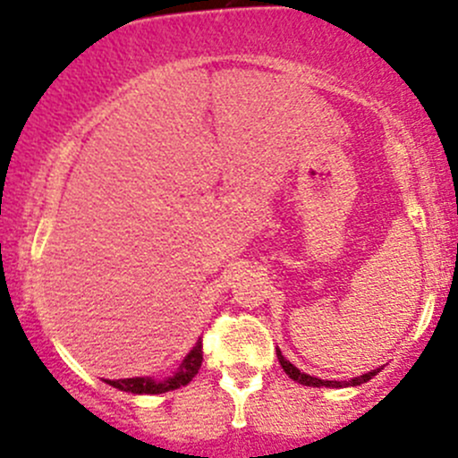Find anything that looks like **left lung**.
Wrapping results in <instances>:
<instances>
[{"label": "left lung", "instance_id": "8db88e82", "mask_svg": "<svg viewBox=\"0 0 458 458\" xmlns=\"http://www.w3.org/2000/svg\"><path fill=\"white\" fill-rule=\"evenodd\" d=\"M276 357H279V363L281 368H284V372L288 374L290 378H294L297 383H301V386H310V387H344V386H361V383L370 381V378L377 374L378 370H372L368 374H361V377H354L350 378V381H323V378H317V377H310V374H303L299 368H294L293 363L288 361V359L281 354V350H276Z\"/></svg>", "mask_w": 458, "mask_h": 458}]
</instances>
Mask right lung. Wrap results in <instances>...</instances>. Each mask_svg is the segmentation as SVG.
I'll use <instances>...</instances> for the list:
<instances>
[{"label": "right lung", "mask_w": 458, "mask_h": 458, "mask_svg": "<svg viewBox=\"0 0 458 458\" xmlns=\"http://www.w3.org/2000/svg\"><path fill=\"white\" fill-rule=\"evenodd\" d=\"M203 361V344L197 341L195 348L188 352V357L183 359L179 370L174 372V377L164 378V381H155L150 377H135V378H119V381H106L113 387H119L123 392H132V394H161V392L177 390V387L188 386L192 381L197 372H199Z\"/></svg>", "instance_id": "right-lung-1"}]
</instances>
